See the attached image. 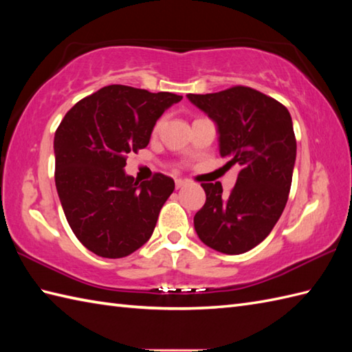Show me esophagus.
<instances>
[{"instance_id": "34e87169", "label": "esophagus", "mask_w": 352, "mask_h": 352, "mask_svg": "<svg viewBox=\"0 0 352 352\" xmlns=\"http://www.w3.org/2000/svg\"><path fill=\"white\" fill-rule=\"evenodd\" d=\"M184 184H186V182H184V180H182V178H177V180H175V188H177V189L183 188Z\"/></svg>"}]
</instances>
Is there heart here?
Segmentation results:
<instances>
[{"mask_svg":"<svg viewBox=\"0 0 352 352\" xmlns=\"http://www.w3.org/2000/svg\"><path fill=\"white\" fill-rule=\"evenodd\" d=\"M157 126H159V124H157V125H155V129H157Z\"/></svg>","mask_w":352,"mask_h":352,"instance_id":"1","label":"heart"}]
</instances>
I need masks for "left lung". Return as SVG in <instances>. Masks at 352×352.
<instances>
[{"label": "left lung", "mask_w": 352, "mask_h": 352, "mask_svg": "<svg viewBox=\"0 0 352 352\" xmlns=\"http://www.w3.org/2000/svg\"><path fill=\"white\" fill-rule=\"evenodd\" d=\"M188 98L214 121L226 168L237 164L228 195L221 183H203L206 204L193 223L201 242L223 254H242L263 242L286 207L296 159L289 110L246 86Z\"/></svg>", "instance_id": "obj_1"}]
</instances>
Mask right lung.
Segmentation results:
<instances>
[{
	"mask_svg": "<svg viewBox=\"0 0 352 352\" xmlns=\"http://www.w3.org/2000/svg\"><path fill=\"white\" fill-rule=\"evenodd\" d=\"M182 100L111 85L80 100L56 130L58 198L74 234L96 256L126 257L151 237L175 183L155 174L139 184L124 168L126 155L149 144L163 111Z\"/></svg>",
	"mask_w": 352,
	"mask_h": 352,
	"instance_id": "obj_1",
	"label": "right lung"
}]
</instances>
